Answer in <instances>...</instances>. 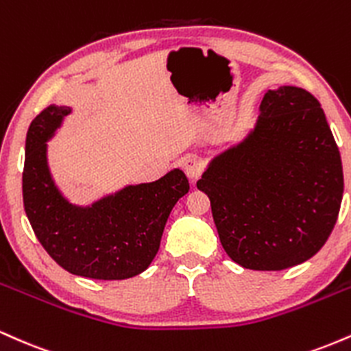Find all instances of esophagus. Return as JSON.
<instances>
[{
  "label": "esophagus",
  "mask_w": 351,
  "mask_h": 351,
  "mask_svg": "<svg viewBox=\"0 0 351 351\" xmlns=\"http://www.w3.org/2000/svg\"><path fill=\"white\" fill-rule=\"evenodd\" d=\"M183 171L186 173L188 178L196 180L203 173V162H201L198 156H188L183 162Z\"/></svg>",
  "instance_id": "1"
}]
</instances>
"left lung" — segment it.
Listing matches in <instances>:
<instances>
[{"label":"left lung","mask_w":351,"mask_h":351,"mask_svg":"<svg viewBox=\"0 0 351 351\" xmlns=\"http://www.w3.org/2000/svg\"><path fill=\"white\" fill-rule=\"evenodd\" d=\"M224 251L254 271L302 264L332 234L343 196L340 152L320 102L300 87L269 90L256 128L196 183Z\"/></svg>","instance_id":"left-lung-1"}]
</instances>
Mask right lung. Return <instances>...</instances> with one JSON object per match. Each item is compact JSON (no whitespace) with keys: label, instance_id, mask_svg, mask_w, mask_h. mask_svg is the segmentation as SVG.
Listing matches in <instances>:
<instances>
[{"label":"right lung","instance_id":"1","mask_svg":"<svg viewBox=\"0 0 351 351\" xmlns=\"http://www.w3.org/2000/svg\"><path fill=\"white\" fill-rule=\"evenodd\" d=\"M69 107L49 106L31 122L23 170V203L36 237L60 267L74 276L122 280L150 265L173 206L189 189L173 170L153 183L128 186L92 208L71 206L52 183L46 140Z\"/></svg>","mask_w":351,"mask_h":351}]
</instances>
